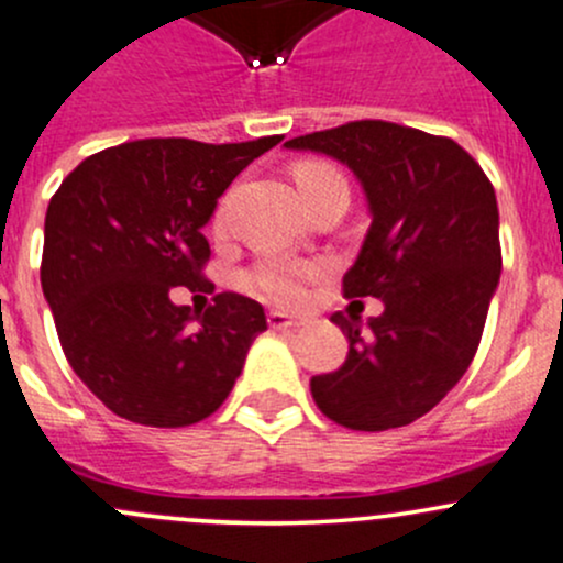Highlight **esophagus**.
Listing matches in <instances>:
<instances>
[{
    "mask_svg": "<svg viewBox=\"0 0 563 563\" xmlns=\"http://www.w3.org/2000/svg\"><path fill=\"white\" fill-rule=\"evenodd\" d=\"M309 322L306 317H289L282 314V311H268V324L274 330H284V328H303Z\"/></svg>",
    "mask_w": 563,
    "mask_h": 563,
    "instance_id": "esophagus-1",
    "label": "esophagus"
}]
</instances>
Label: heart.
Instances as JSON below:
<instances>
[{"label": "heart", "instance_id": "heart-1", "mask_svg": "<svg viewBox=\"0 0 563 563\" xmlns=\"http://www.w3.org/2000/svg\"><path fill=\"white\" fill-rule=\"evenodd\" d=\"M295 184H298L303 197L328 187H346L344 176L333 165L317 159H306L295 165ZM224 222H228V208L219 206L217 217H213V228L222 230ZM317 276H320V268L314 263L289 257H265L249 271L246 284L263 298L274 300V303L295 306L306 298V284L314 282Z\"/></svg>", "mask_w": 563, "mask_h": 563}]
</instances>
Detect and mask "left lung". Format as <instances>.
<instances>
[{
	"label": "left lung",
	"mask_w": 563,
	"mask_h": 563,
	"mask_svg": "<svg viewBox=\"0 0 563 563\" xmlns=\"http://www.w3.org/2000/svg\"><path fill=\"white\" fill-rule=\"evenodd\" d=\"M344 162L371 228L344 274L346 298H382L368 330L335 311L344 366L311 376L324 417L352 431L415 422L474 361L501 274L494 184L455 141L393 121H350L284 143Z\"/></svg>",
	"instance_id": "8db88e82"
}]
</instances>
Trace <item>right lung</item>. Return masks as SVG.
<instances>
[{"label": "right lung", "instance_id": "right-lung-1", "mask_svg": "<svg viewBox=\"0 0 563 563\" xmlns=\"http://www.w3.org/2000/svg\"><path fill=\"white\" fill-rule=\"evenodd\" d=\"M279 141L121 143L86 156L51 197L43 295L69 366L113 415L184 428L230 396L268 328L263 306L219 292L197 314L173 303V287L202 289V228L233 178Z\"/></svg>", "mask_w": 563, "mask_h": 563}]
</instances>
